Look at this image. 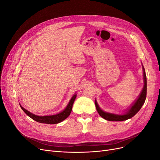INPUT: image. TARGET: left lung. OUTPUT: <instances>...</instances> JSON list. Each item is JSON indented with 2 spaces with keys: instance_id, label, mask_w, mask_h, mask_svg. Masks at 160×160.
Instances as JSON below:
<instances>
[{
  "instance_id": "1",
  "label": "left lung",
  "mask_w": 160,
  "mask_h": 160,
  "mask_svg": "<svg viewBox=\"0 0 160 160\" xmlns=\"http://www.w3.org/2000/svg\"><path fill=\"white\" fill-rule=\"evenodd\" d=\"M143 81H144V86L143 88V89L141 92V93L139 95L138 99L135 101L134 103L132 105V107L128 109L126 113L123 115H115L113 113H109L105 112L102 109H101L97 103L96 100H95V107L98 111V113L101 116V118L103 119L111 121V122H122V121L127 120L128 119L132 118V117L136 114L138 111L142 108V105H143L146 99V95H147V78H146V71L143 67Z\"/></svg>"
}]
</instances>
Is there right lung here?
<instances>
[{
	"mask_svg": "<svg viewBox=\"0 0 160 160\" xmlns=\"http://www.w3.org/2000/svg\"><path fill=\"white\" fill-rule=\"evenodd\" d=\"M76 97H77L76 94H75L72 97V98L69 101L68 105H67L66 108L63 111H62L61 112L53 115H46V116L36 115L35 114H32V113L29 112V111H27L25 108H23L21 105L20 106L21 109L23 110L24 112H25L28 117H30L33 120L36 121V122L41 123L56 124L62 122V121L65 120L66 118L69 117V115L71 112L72 105H73L74 101L76 98Z\"/></svg>",
	"mask_w": 160,
	"mask_h": 160,
	"instance_id": "1",
	"label": "right lung"
}]
</instances>
